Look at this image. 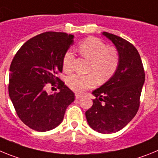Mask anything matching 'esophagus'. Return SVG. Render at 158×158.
<instances>
[{"instance_id": "34e87169", "label": "esophagus", "mask_w": 158, "mask_h": 158, "mask_svg": "<svg viewBox=\"0 0 158 158\" xmlns=\"http://www.w3.org/2000/svg\"><path fill=\"white\" fill-rule=\"evenodd\" d=\"M81 97H82V95H81V94H75V98H76V99H78V98H80Z\"/></svg>"}]
</instances>
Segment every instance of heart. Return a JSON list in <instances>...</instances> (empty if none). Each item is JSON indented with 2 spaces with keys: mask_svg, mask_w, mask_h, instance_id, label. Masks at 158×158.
Masks as SVG:
<instances>
[{
  "mask_svg": "<svg viewBox=\"0 0 158 158\" xmlns=\"http://www.w3.org/2000/svg\"><path fill=\"white\" fill-rule=\"evenodd\" d=\"M81 56L90 60L88 75H72L68 78V86L75 92H83L94 87L97 79L106 82L117 71L120 64V56L118 49L113 46H106L103 41L96 37H87L81 40L77 45ZM75 56L71 51L64 53L62 67L66 73L73 71Z\"/></svg>",
  "mask_w": 158,
  "mask_h": 158,
  "instance_id": "heart-1",
  "label": "heart"
}]
</instances>
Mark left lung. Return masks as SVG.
Segmentation results:
<instances>
[{
	"instance_id": "obj_1",
	"label": "left lung",
	"mask_w": 158,
	"mask_h": 158,
	"mask_svg": "<svg viewBox=\"0 0 158 158\" xmlns=\"http://www.w3.org/2000/svg\"><path fill=\"white\" fill-rule=\"evenodd\" d=\"M102 34L117 48L120 64L111 79L93 91L95 98L85 114L93 130L111 134L122 130L136 115L145 71L139 53L132 44L109 32Z\"/></svg>"
}]
</instances>
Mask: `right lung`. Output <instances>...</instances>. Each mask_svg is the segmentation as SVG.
<instances>
[{
  "mask_svg": "<svg viewBox=\"0 0 158 158\" xmlns=\"http://www.w3.org/2000/svg\"><path fill=\"white\" fill-rule=\"evenodd\" d=\"M73 35L46 31L26 41L16 53L9 68V94L19 118L40 132L62 123L75 94L57 75L62 73L64 53L73 44ZM58 93H46V84Z\"/></svg>",
  "mask_w": 158,
  "mask_h": 158,
  "instance_id": "add662e5",
  "label": "right lung"
}]
</instances>
